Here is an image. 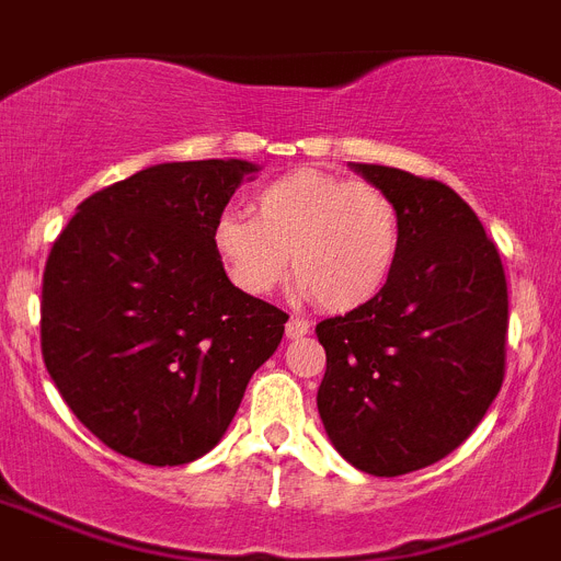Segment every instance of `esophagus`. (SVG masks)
Returning a JSON list of instances; mask_svg holds the SVG:
<instances>
[{"instance_id":"1","label":"esophagus","mask_w":561,"mask_h":561,"mask_svg":"<svg viewBox=\"0 0 561 561\" xmlns=\"http://www.w3.org/2000/svg\"><path fill=\"white\" fill-rule=\"evenodd\" d=\"M312 332V327H309V320L304 318H289L286 320V337L289 340H300L306 337V334Z\"/></svg>"}]
</instances>
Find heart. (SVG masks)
Listing matches in <instances>:
<instances>
[{
	"mask_svg": "<svg viewBox=\"0 0 561 561\" xmlns=\"http://www.w3.org/2000/svg\"><path fill=\"white\" fill-rule=\"evenodd\" d=\"M249 218H215L213 247L249 295H270L291 275L329 312H352L386 289L400 255V209L389 193L332 172L295 170L261 186Z\"/></svg>",
	"mask_w": 561,
	"mask_h": 561,
	"instance_id": "b5f03b06",
	"label": "heart"
}]
</instances>
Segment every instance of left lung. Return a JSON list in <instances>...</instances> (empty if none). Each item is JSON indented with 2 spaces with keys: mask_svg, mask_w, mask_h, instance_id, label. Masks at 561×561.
I'll use <instances>...</instances> for the list:
<instances>
[{
  "mask_svg": "<svg viewBox=\"0 0 561 561\" xmlns=\"http://www.w3.org/2000/svg\"><path fill=\"white\" fill-rule=\"evenodd\" d=\"M389 193L403 238L371 304L318 323V411L337 454L375 477L420 471L468 439L505 377L508 284L480 218L451 186L348 164Z\"/></svg>",
  "mask_w": 561,
  "mask_h": 561,
  "instance_id": "obj_1",
  "label": "left lung"
}]
</instances>
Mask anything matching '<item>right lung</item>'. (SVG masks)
I'll return each mask as SVG.
<instances>
[{
	"mask_svg": "<svg viewBox=\"0 0 561 561\" xmlns=\"http://www.w3.org/2000/svg\"><path fill=\"white\" fill-rule=\"evenodd\" d=\"M261 167L170 161L90 195L42 280V354L76 417L147 466L221 443L249 377L289 314L241 291L213 247L215 218Z\"/></svg>",
	"mask_w": 561,
	"mask_h": 561,
	"instance_id": "add662e5",
	"label": "right lung"
}]
</instances>
